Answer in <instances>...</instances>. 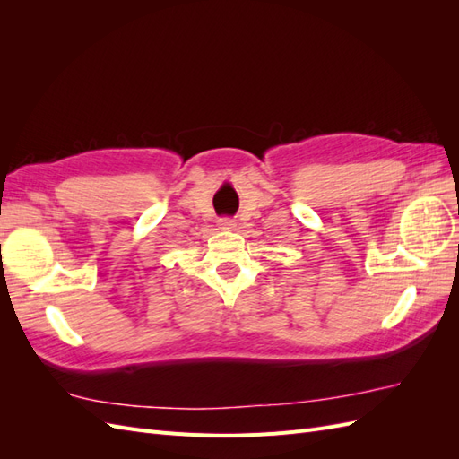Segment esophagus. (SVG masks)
Returning a JSON list of instances; mask_svg holds the SVG:
<instances>
[{
    "mask_svg": "<svg viewBox=\"0 0 459 459\" xmlns=\"http://www.w3.org/2000/svg\"><path fill=\"white\" fill-rule=\"evenodd\" d=\"M220 226L224 230H231V228H235V220L233 218H220Z\"/></svg>",
    "mask_w": 459,
    "mask_h": 459,
    "instance_id": "34e87169",
    "label": "esophagus"
}]
</instances>
